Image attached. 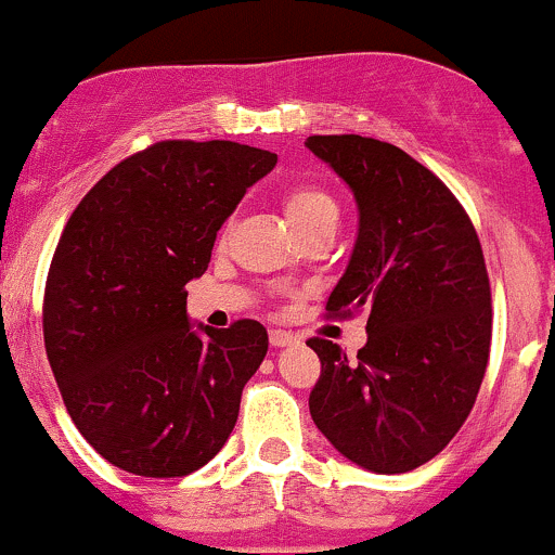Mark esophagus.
Listing matches in <instances>:
<instances>
[{
	"label": "esophagus",
	"instance_id": "34e87169",
	"mask_svg": "<svg viewBox=\"0 0 555 555\" xmlns=\"http://www.w3.org/2000/svg\"><path fill=\"white\" fill-rule=\"evenodd\" d=\"M291 341H296V336L291 334V331L270 328V345L272 347H285V345H291Z\"/></svg>",
	"mask_w": 555,
	"mask_h": 555
}]
</instances>
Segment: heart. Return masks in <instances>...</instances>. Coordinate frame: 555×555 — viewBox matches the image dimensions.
Here are the masks:
<instances>
[{"instance_id":"heart-1","label":"heart","mask_w":555,"mask_h":555,"mask_svg":"<svg viewBox=\"0 0 555 555\" xmlns=\"http://www.w3.org/2000/svg\"><path fill=\"white\" fill-rule=\"evenodd\" d=\"M283 210L299 235L310 230V227L323 224V221L339 219V205H336V199L315 184H296L291 190H285Z\"/></svg>"}]
</instances>
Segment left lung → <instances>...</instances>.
<instances>
[{
    "label": "left lung",
    "mask_w": 555,
    "mask_h": 555,
    "mask_svg": "<svg viewBox=\"0 0 555 555\" xmlns=\"http://www.w3.org/2000/svg\"><path fill=\"white\" fill-rule=\"evenodd\" d=\"M307 150L345 179L361 214L325 312H365L369 331L358 358L320 336L307 341L320 358L310 414L356 465L409 473L447 449L487 374L491 288L481 240L449 186L398 146L310 135Z\"/></svg>",
    "instance_id": "obj_1"
}]
</instances>
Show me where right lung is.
Here are the masks:
<instances>
[{"label":"right lung","instance_id":"obj_1","mask_svg":"<svg viewBox=\"0 0 555 555\" xmlns=\"http://www.w3.org/2000/svg\"><path fill=\"white\" fill-rule=\"evenodd\" d=\"M278 154L235 141H157L93 186L50 261L44 350L68 416L106 462L179 478L214 460L267 356V328H192L190 280Z\"/></svg>","mask_w":555,"mask_h":555}]
</instances>
